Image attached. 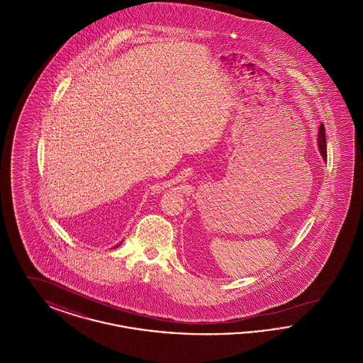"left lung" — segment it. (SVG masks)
Masks as SVG:
<instances>
[{
    "label": "left lung",
    "mask_w": 363,
    "mask_h": 363,
    "mask_svg": "<svg viewBox=\"0 0 363 363\" xmlns=\"http://www.w3.org/2000/svg\"><path fill=\"white\" fill-rule=\"evenodd\" d=\"M318 147H320V152L324 157V160H327V138H325V126L324 123L320 125L318 129Z\"/></svg>",
    "instance_id": "left-lung-1"
}]
</instances>
